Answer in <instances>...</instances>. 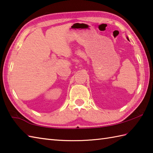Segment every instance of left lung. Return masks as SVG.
<instances>
[{"label":"left lung","mask_w":153,"mask_h":153,"mask_svg":"<svg viewBox=\"0 0 153 153\" xmlns=\"http://www.w3.org/2000/svg\"><path fill=\"white\" fill-rule=\"evenodd\" d=\"M127 40H128V37H127Z\"/></svg>","instance_id":"8db88e82"}]
</instances>
